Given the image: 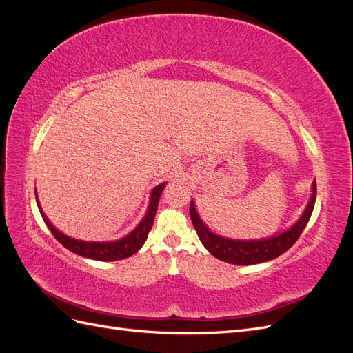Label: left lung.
<instances>
[{
  "label": "left lung",
  "mask_w": 353,
  "mask_h": 353,
  "mask_svg": "<svg viewBox=\"0 0 353 353\" xmlns=\"http://www.w3.org/2000/svg\"><path fill=\"white\" fill-rule=\"evenodd\" d=\"M312 193L309 197L307 205L302 212L301 218H299L292 227L287 230L274 234V236L265 237V239H254V240H239V239H230L219 236V234L213 232L203 219L200 218L194 200L190 203V216L193 222L194 230L197 231V236L205 245L210 254L215 258L232 263V265H254L268 262L271 259L279 258L285 250H288L296 243V240L301 236L305 230L306 223L312 215V210L315 206L316 199V181L312 183Z\"/></svg>",
  "instance_id": "left-lung-1"
}]
</instances>
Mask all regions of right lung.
<instances>
[{"instance_id":"add662e5","label":"right lung","mask_w":353,"mask_h":353,"mask_svg":"<svg viewBox=\"0 0 353 353\" xmlns=\"http://www.w3.org/2000/svg\"><path fill=\"white\" fill-rule=\"evenodd\" d=\"M168 183H162L156 185L152 193H150V201H148V208L144 218L140 221V223L130 232L126 234L125 237L117 239V240H110V241H85V240H78L66 236L65 232L59 231L54 225H52L51 221L47 218L41 208V203L38 200L37 194V188H35V197H37V205L41 212V216L44 219L46 225L51 231L52 236L56 237L59 243H61L65 248L73 253H77L79 256H83V258L94 259V261H103V262H112V261H121L125 258H130L134 253H137L143 248V244L147 240L148 232H150L154 216L157 212L159 206V200L160 196H162L163 190Z\"/></svg>"}]
</instances>
